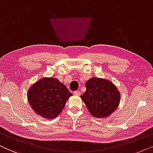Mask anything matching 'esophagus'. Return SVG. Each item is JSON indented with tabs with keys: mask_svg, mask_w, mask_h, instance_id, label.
I'll list each match as a JSON object with an SVG mask.
<instances>
[{
	"mask_svg": "<svg viewBox=\"0 0 153 153\" xmlns=\"http://www.w3.org/2000/svg\"><path fill=\"white\" fill-rule=\"evenodd\" d=\"M74 94H75V95H76V96H80L81 95V93H80V91H74Z\"/></svg>",
	"mask_w": 153,
	"mask_h": 153,
	"instance_id": "34e87169",
	"label": "esophagus"
}]
</instances>
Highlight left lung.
<instances>
[{"mask_svg": "<svg viewBox=\"0 0 153 153\" xmlns=\"http://www.w3.org/2000/svg\"><path fill=\"white\" fill-rule=\"evenodd\" d=\"M85 87L86 91L80 98L94 117H108L119 107L120 92L109 79L93 77L87 81Z\"/></svg>", "mask_w": 153, "mask_h": 153, "instance_id": "8db88e82", "label": "left lung"}]
</instances>
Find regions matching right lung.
Listing matches in <instances>:
<instances>
[{
    "label": "right lung",
    "instance_id": "add662e5",
    "mask_svg": "<svg viewBox=\"0 0 153 153\" xmlns=\"http://www.w3.org/2000/svg\"><path fill=\"white\" fill-rule=\"evenodd\" d=\"M73 96L64 84L54 77H43L27 90L29 105L36 114L46 119L57 117Z\"/></svg>",
    "mask_w": 153,
    "mask_h": 153
}]
</instances>
